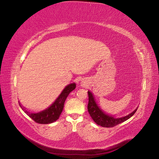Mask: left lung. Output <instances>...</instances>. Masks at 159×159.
<instances>
[{
    "label": "left lung",
    "mask_w": 159,
    "mask_h": 159,
    "mask_svg": "<svg viewBox=\"0 0 159 159\" xmlns=\"http://www.w3.org/2000/svg\"><path fill=\"white\" fill-rule=\"evenodd\" d=\"M88 112L92 117L93 120L97 124L102 126L104 128H111L118 124H120L123 122L125 121L131 116H133L134 113L136 112L138 108L129 114L125 116L120 117V118H115L113 116L107 114L98 106L94 98L92 93L90 91H88Z\"/></svg>",
    "instance_id": "obj_1"
}]
</instances>
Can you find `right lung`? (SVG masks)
<instances>
[{"label": "right lung", "mask_w": 159, "mask_h": 159, "mask_svg": "<svg viewBox=\"0 0 159 159\" xmlns=\"http://www.w3.org/2000/svg\"><path fill=\"white\" fill-rule=\"evenodd\" d=\"M75 88H76V83H75L66 85L60 96L58 97L55 102H53L52 105L39 113H32L26 111L25 107L21 105L20 102H19V104L21 109L35 122L41 123V124H48V123L55 122L58 119L63 110L64 104L66 98L69 95V93L73 91Z\"/></svg>", "instance_id": "right-lung-1"}]
</instances>
